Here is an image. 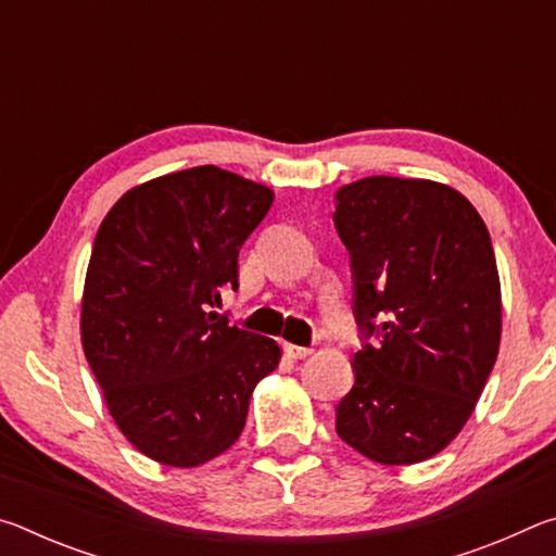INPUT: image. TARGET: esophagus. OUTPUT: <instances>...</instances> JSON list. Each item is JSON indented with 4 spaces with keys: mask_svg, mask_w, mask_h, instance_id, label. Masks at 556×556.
Masks as SVG:
<instances>
[{
    "mask_svg": "<svg viewBox=\"0 0 556 556\" xmlns=\"http://www.w3.org/2000/svg\"><path fill=\"white\" fill-rule=\"evenodd\" d=\"M285 351L289 357H294V361H304V357L312 355V348H304V345H294V343H287Z\"/></svg>",
    "mask_w": 556,
    "mask_h": 556,
    "instance_id": "esophagus-1",
    "label": "esophagus"
}]
</instances>
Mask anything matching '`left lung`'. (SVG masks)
Here are the masks:
<instances>
[{
    "label": "left lung",
    "mask_w": 556,
    "mask_h": 556,
    "mask_svg": "<svg viewBox=\"0 0 556 556\" xmlns=\"http://www.w3.org/2000/svg\"><path fill=\"white\" fill-rule=\"evenodd\" d=\"M363 341L336 431L384 466L427 460L468 421L501 348L491 235L466 195L427 178L368 176L338 188Z\"/></svg>",
    "instance_id": "left-lung-1"
}]
</instances>
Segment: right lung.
Returning a JSON list of instances; mask_svg holds the SVG:
<instances>
[{
	"label": "right lung",
	"mask_w": 556,
	"mask_h": 556,
	"mask_svg": "<svg viewBox=\"0 0 556 556\" xmlns=\"http://www.w3.org/2000/svg\"><path fill=\"white\" fill-rule=\"evenodd\" d=\"M275 193L218 166L135 186L92 244L80 338L122 434L164 466L193 468L242 434L255 384L277 368L271 338L230 326L242 242Z\"/></svg>",
	"instance_id": "right-lung-1"
}]
</instances>
